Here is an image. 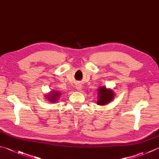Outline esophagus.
<instances>
[{
  "instance_id": "esophagus-1",
  "label": "esophagus",
  "mask_w": 159,
  "mask_h": 159,
  "mask_svg": "<svg viewBox=\"0 0 159 159\" xmlns=\"http://www.w3.org/2000/svg\"><path fill=\"white\" fill-rule=\"evenodd\" d=\"M76 89H77V90L81 89V86H80V85H76Z\"/></svg>"
}]
</instances>
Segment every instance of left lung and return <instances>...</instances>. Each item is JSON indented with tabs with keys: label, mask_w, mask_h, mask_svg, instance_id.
<instances>
[{
	"label": "left lung",
	"mask_w": 159,
	"mask_h": 159,
	"mask_svg": "<svg viewBox=\"0 0 159 159\" xmlns=\"http://www.w3.org/2000/svg\"><path fill=\"white\" fill-rule=\"evenodd\" d=\"M98 96L97 103L101 105H106L114 98V92L110 89H107L104 87H101L98 89Z\"/></svg>",
	"instance_id": "1"
}]
</instances>
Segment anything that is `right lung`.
<instances>
[{"mask_svg": "<svg viewBox=\"0 0 159 159\" xmlns=\"http://www.w3.org/2000/svg\"><path fill=\"white\" fill-rule=\"evenodd\" d=\"M61 95V93L59 92H52V94L49 96V100L50 102H56L58 100V97Z\"/></svg>", "mask_w": 159, "mask_h": 159, "instance_id": "obj_1", "label": "right lung"}]
</instances>
